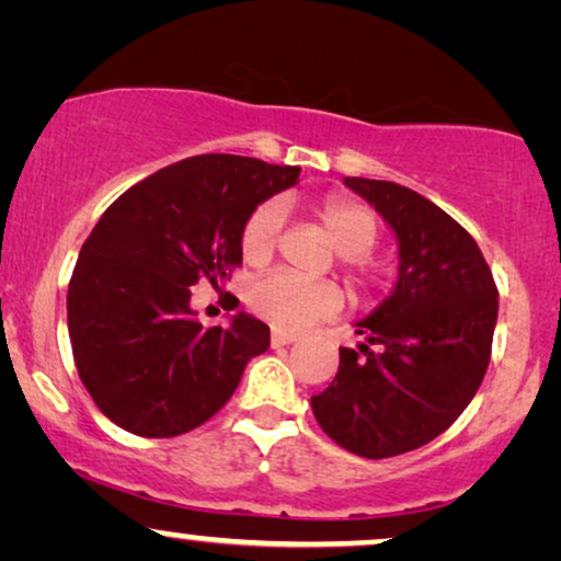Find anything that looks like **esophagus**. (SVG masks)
<instances>
[{"label":"esophagus","mask_w":561,"mask_h":561,"mask_svg":"<svg viewBox=\"0 0 561 561\" xmlns=\"http://www.w3.org/2000/svg\"><path fill=\"white\" fill-rule=\"evenodd\" d=\"M295 342H297L295 333H287V331H279V329L272 331V346H289Z\"/></svg>","instance_id":"obj_1"}]
</instances>
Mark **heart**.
I'll return each mask as SVG.
<instances>
[{
  "mask_svg": "<svg viewBox=\"0 0 561 561\" xmlns=\"http://www.w3.org/2000/svg\"><path fill=\"white\" fill-rule=\"evenodd\" d=\"M325 232L346 259L357 261L375 245L378 222L363 204L344 196H331L318 207ZM285 207L282 202H264L253 209L240 232V251L248 264H266L279 243ZM253 313L282 331H300L342 308V293L331 282H313L293 272H272L253 282L248 289Z\"/></svg>",
  "mask_w": 561,
  "mask_h": 561,
  "instance_id": "heart-1",
  "label": "heart"
}]
</instances>
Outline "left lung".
I'll return each instance as SVG.
<instances>
[{
  "label": "left lung",
  "instance_id": "left-lung-1",
  "mask_svg": "<svg viewBox=\"0 0 561 561\" xmlns=\"http://www.w3.org/2000/svg\"><path fill=\"white\" fill-rule=\"evenodd\" d=\"M344 186L393 230L399 279L354 323L364 354L342 346L336 378L310 407L344 450L391 458L443 435L477 396L497 325V287L477 240L430 198L391 181L344 179Z\"/></svg>",
  "mask_w": 561,
  "mask_h": 561
}]
</instances>
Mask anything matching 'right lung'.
I'll list each match as a JSON object with an SVG mask.
<instances>
[{
	"mask_svg": "<svg viewBox=\"0 0 561 561\" xmlns=\"http://www.w3.org/2000/svg\"><path fill=\"white\" fill-rule=\"evenodd\" d=\"M297 175V165L196 154L103 211L69 282L67 325L80 380L113 424L141 437L191 432L268 350V325L243 310L202 329L188 287L215 285L243 261L245 219Z\"/></svg>",
	"mask_w": 561,
	"mask_h": 561,
	"instance_id": "add662e5",
	"label": "right lung"
}]
</instances>
